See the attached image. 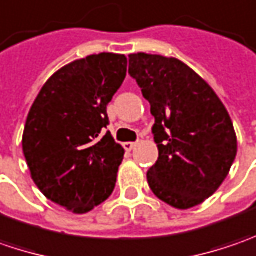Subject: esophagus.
Segmentation results:
<instances>
[{
    "mask_svg": "<svg viewBox=\"0 0 256 256\" xmlns=\"http://www.w3.org/2000/svg\"><path fill=\"white\" fill-rule=\"evenodd\" d=\"M123 146H124V149L128 150V152H132V150L138 146V143H136V142H128V143H124Z\"/></svg>",
    "mask_w": 256,
    "mask_h": 256,
    "instance_id": "34e87169",
    "label": "esophagus"
}]
</instances>
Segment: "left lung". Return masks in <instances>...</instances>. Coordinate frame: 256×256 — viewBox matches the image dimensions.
<instances>
[{"label":"left lung","mask_w":256,"mask_h":256,"mask_svg":"<svg viewBox=\"0 0 256 256\" xmlns=\"http://www.w3.org/2000/svg\"><path fill=\"white\" fill-rule=\"evenodd\" d=\"M128 74L154 117L159 159L148 172L152 192L176 209L215 194L228 176L238 143L232 120L210 86L178 58L130 54Z\"/></svg>","instance_id":"8db88e82"}]
</instances>
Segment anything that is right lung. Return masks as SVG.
Returning <instances> with one entry per match:
<instances>
[{
	"mask_svg": "<svg viewBox=\"0 0 256 256\" xmlns=\"http://www.w3.org/2000/svg\"><path fill=\"white\" fill-rule=\"evenodd\" d=\"M128 58L102 52L54 72L28 113L22 152L51 202L86 214L113 194L124 149L114 142L107 104L126 78Z\"/></svg>",
	"mask_w": 256,
	"mask_h": 256,
	"instance_id": "right-lung-1",
	"label": "right lung"
}]
</instances>
